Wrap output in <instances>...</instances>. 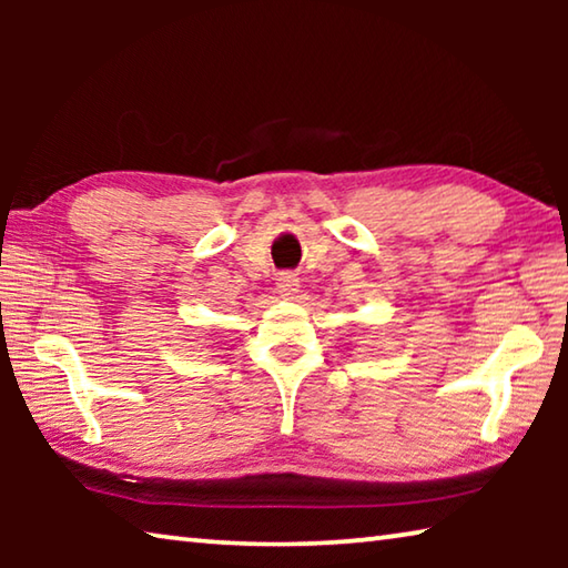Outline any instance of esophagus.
Masks as SVG:
<instances>
[{
    "label": "esophagus",
    "instance_id": "34e87169",
    "mask_svg": "<svg viewBox=\"0 0 568 568\" xmlns=\"http://www.w3.org/2000/svg\"><path fill=\"white\" fill-rule=\"evenodd\" d=\"M297 287H301V281H297L293 273L277 275V293H281V297H285V301H293L297 295Z\"/></svg>",
    "mask_w": 568,
    "mask_h": 568
}]
</instances>
